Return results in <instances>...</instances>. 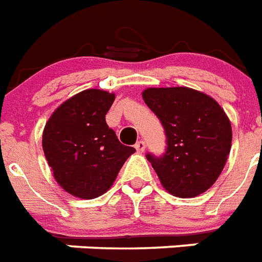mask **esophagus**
Returning a JSON list of instances; mask_svg holds the SVG:
<instances>
[{"instance_id": "1", "label": "esophagus", "mask_w": 262, "mask_h": 262, "mask_svg": "<svg viewBox=\"0 0 262 262\" xmlns=\"http://www.w3.org/2000/svg\"><path fill=\"white\" fill-rule=\"evenodd\" d=\"M135 148H137L138 152H143L144 148H146V144H144L143 141H139L135 143Z\"/></svg>"}]
</instances>
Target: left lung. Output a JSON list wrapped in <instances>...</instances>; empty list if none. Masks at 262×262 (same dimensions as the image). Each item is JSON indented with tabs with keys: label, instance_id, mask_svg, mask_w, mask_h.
I'll return each instance as SVG.
<instances>
[{
	"label": "left lung",
	"instance_id": "obj_1",
	"mask_svg": "<svg viewBox=\"0 0 262 262\" xmlns=\"http://www.w3.org/2000/svg\"><path fill=\"white\" fill-rule=\"evenodd\" d=\"M144 102L166 134L162 157L147 154L162 187L177 198H194L221 176L231 148V124L222 106L190 88H148Z\"/></svg>",
	"mask_w": 262,
	"mask_h": 262
}]
</instances>
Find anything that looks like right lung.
Returning a JSON list of instances; mask_svg holds the SVG:
<instances>
[{"mask_svg":"<svg viewBox=\"0 0 262 262\" xmlns=\"http://www.w3.org/2000/svg\"><path fill=\"white\" fill-rule=\"evenodd\" d=\"M114 93L88 89L60 104L46 123L43 150L54 179L79 199H95L112 187L135 148L119 142L105 115Z\"/></svg>","mask_w":262,"mask_h":262,"instance_id":"add662e5","label":"right lung"}]
</instances>
